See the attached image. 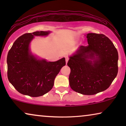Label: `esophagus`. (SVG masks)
<instances>
[{"mask_svg": "<svg viewBox=\"0 0 126 126\" xmlns=\"http://www.w3.org/2000/svg\"><path fill=\"white\" fill-rule=\"evenodd\" d=\"M65 60H66V63H68V60H69V57H68V56H65Z\"/></svg>", "mask_w": 126, "mask_h": 126, "instance_id": "34e87169", "label": "esophagus"}]
</instances>
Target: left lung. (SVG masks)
I'll return each instance as SVG.
<instances>
[{
    "label": "left lung",
    "mask_w": 126,
    "mask_h": 126,
    "mask_svg": "<svg viewBox=\"0 0 126 126\" xmlns=\"http://www.w3.org/2000/svg\"><path fill=\"white\" fill-rule=\"evenodd\" d=\"M87 38L88 45L80 46L67 65L70 68V88L79 94L92 95L106 90L116 77L118 53L104 34L88 33Z\"/></svg>",
    "instance_id": "1"
}]
</instances>
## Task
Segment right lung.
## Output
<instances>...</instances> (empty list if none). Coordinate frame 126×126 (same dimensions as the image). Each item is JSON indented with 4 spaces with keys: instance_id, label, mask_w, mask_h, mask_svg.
<instances>
[{
    "instance_id": "obj_1",
    "label": "right lung",
    "mask_w": 126,
    "mask_h": 126,
    "mask_svg": "<svg viewBox=\"0 0 126 126\" xmlns=\"http://www.w3.org/2000/svg\"><path fill=\"white\" fill-rule=\"evenodd\" d=\"M49 32L41 31L23 34L15 41L8 51V79L20 94L38 97L49 92L56 76L66 64L65 58L47 62L37 60L30 52L29 44L34 36L47 35Z\"/></svg>"
}]
</instances>
